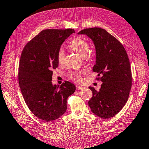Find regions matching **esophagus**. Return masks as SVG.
I'll return each instance as SVG.
<instances>
[{
    "instance_id": "obj_1",
    "label": "esophagus",
    "mask_w": 149,
    "mask_h": 149,
    "mask_svg": "<svg viewBox=\"0 0 149 149\" xmlns=\"http://www.w3.org/2000/svg\"><path fill=\"white\" fill-rule=\"evenodd\" d=\"M76 88H77V90H81L83 89V86H81L80 85H77L76 86Z\"/></svg>"
}]
</instances>
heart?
Masks as SVG:
<instances>
[{
    "instance_id": "b5f03b06",
    "label": "heart",
    "mask_w": 149,
    "mask_h": 149,
    "mask_svg": "<svg viewBox=\"0 0 149 149\" xmlns=\"http://www.w3.org/2000/svg\"><path fill=\"white\" fill-rule=\"evenodd\" d=\"M69 48L77 53L81 57H85L89 51V45L85 40L80 37H76L73 39L69 44ZM64 57H65V52L63 48H60L57 53V61L59 64L63 62ZM85 73L84 70H80L79 72H71L70 74V77L72 80L77 82H79L81 81V75L84 74Z\"/></svg>"
}]
</instances>
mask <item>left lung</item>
I'll return each instance as SVG.
<instances>
[{
  "label": "left lung",
  "mask_w": 149,
  "mask_h": 149,
  "mask_svg": "<svg viewBox=\"0 0 149 149\" xmlns=\"http://www.w3.org/2000/svg\"><path fill=\"white\" fill-rule=\"evenodd\" d=\"M79 35H86L94 42L95 64L93 71L101 75V88L89 86L92 97L88 101L92 112L103 119L113 117L123 109L132 86L129 57L122 44L101 28H86Z\"/></svg>",
  "instance_id": "8db88e82"
}]
</instances>
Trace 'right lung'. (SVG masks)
I'll use <instances>...</instances> for the list:
<instances>
[{
	"mask_svg": "<svg viewBox=\"0 0 149 149\" xmlns=\"http://www.w3.org/2000/svg\"><path fill=\"white\" fill-rule=\"evenodd\" d=\"M74 29L45 30L27 43L20 56L19 83L29 109L45 121L59 118L67 109V99L75 91L74 84L66 81L58 86L52 83L57 68V53Z\"/></svg>",
	"mask_w": 149,
	"mask_h": 149,
	"instance_id": "1",
	"label": "right lung"
}]
</instances>
